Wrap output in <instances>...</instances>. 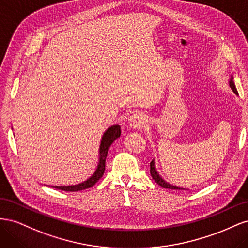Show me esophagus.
<instances>
[{"mask_svg":"<svg viewBox=\"0 0 248 248\" xmlns=\"http://www.w3.org/2000/svg\"><path fill=\"white\" fill-rule=\"evenodd\" d=\"M147 123L146 116L141 112H131L128 117V125L132 129H140Z\"/></svg>","mask_w":248,"mask_h":248,"instance_id":"1","label":"esophagus"}]
</instances>
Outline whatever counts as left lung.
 <instances>
[{
  "instance_id": "left-lung-1",
  "label": "left lung",
  "mask_w": 248,
  "mask_h": 248,
  "mask_svg": "<svg viewBox=\"0 0 248 248\" xmlns=\"http://www.w3.org/2000/svg\"><path fill=\"white\" fill-rule=\"evenodd\" d=\"M234 78H232V76H231V78H230V81H229V84H230V87H231V89L232 90V92H234L235 94H237L238 95V92H237V89H236V86H235V82H234V80H232ZM150 172H151V176H152V178L155 180V182L158 184V185H160L161 187H163V188H169V189H178V190H184L185 188H182V187H177V186H175V185H171V184H170V183H168L166 180H164L160 175H159V172L157 171V170H156V168H155V161H154V159L150 162Z\"/></svg>"
}]
</instances>
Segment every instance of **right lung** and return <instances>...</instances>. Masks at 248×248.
Segmentation results:
<instances>
[{"label":"right lung","mask_w":248,"mask_h":248,"mask_svg":"<svg viewBox=\"0 0 248 248\" xmlns=\"http://www.w3.org/2000/svg\"><path fill=\"white\" fill-rule=\"evenodd\" d=\"M121 136V127L119 125H112L109 128L106 130V132L103 133L101 141H100V146H99V160L98 163H97V167L95 171L93 174L90 176L87 180H85L84 182L76 184V185H67V186H50L54 187V188L57 189H61L64 191H80L87 188H90V187H93L96 182H98V180L103 176L104 170H106V159L108 156V149L110 145L114 142L118 138Z\"/></svg>","instance_id":"obj_1"}]
</instances>
